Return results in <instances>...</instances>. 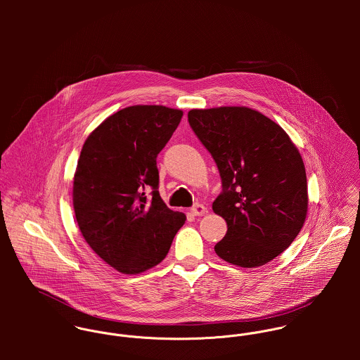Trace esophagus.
I'll return each instance as SVG.
<instances>
[{
	"label": "esophagus",
	"instance_id": "obj_1",
	"mask_svg": "<svg viewBox=\"0 0 360 360\" xmlns=\"http://www.w3.org/2000/svg\"><path fill=\"white\" fill-rule=\"evenodd\" d=\"M190 212H191L193 216H202L206 212L205 206L202 205V204H194V205L191 206Z\"/></svg>",
	"mask_w": 360,
	"mask_h": 360
}]
</instances>
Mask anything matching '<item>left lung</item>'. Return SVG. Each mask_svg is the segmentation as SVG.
<instances>
[{
	"mask_svg": "<svg viewBox=\"0 0 360 360\" xmlns=\"http://www.w3.org/2000/svg\"><path fill=\"white\" fill-rule=\"evenodd\" d=\"M188 123L221 179L212 209L227 233L216 254L240 267L266 264L305 223L308 183L300 151L277 123L251 108L193 109Z\"/></svg>",
	"mask_w": 360,
	"mask_h": 360,
	"instance_id": "1",
	"label": "left lung"
}]
</instances>
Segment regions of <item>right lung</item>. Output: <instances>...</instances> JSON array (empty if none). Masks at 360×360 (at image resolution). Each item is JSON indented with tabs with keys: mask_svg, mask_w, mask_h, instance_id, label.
<instances>
[{
	"mask_svg": "<svg viewBox=\"0 0 360 360\" xmlns=\"http://www.w3.org/2000/svg\"><path fill=\"white\" fill-rule=\"evenodd\" d=\"M181 116L162 105L129 106L106 117L82 148L73 180L76 220L91 250L120 273L160 263L186 221L162 201L156 166Z\"/></svg>",
	"mask_w": 360,
	"mask_h": 360,
	"instance_id": "add662e5",
	"label": "right lung"
}]
</instances>
